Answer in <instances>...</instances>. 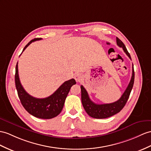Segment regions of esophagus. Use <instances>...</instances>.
I'll use <instances>...</instances> for the list:
<instances>
[{
  "instance_id": "1",
  "label": "esophagus",
  "mask_w": 151,
  "mask_h": 151,
  "mask_svg": "<svg viewBox=\"0 0 151 151\" xmlns=\"http://www.w3.org/2000/svg\"><path fill=\"white\" fill-rule=\"evenodd\" d=\"M74 79L77 82H80L83 80V76L81 73H76L74 76Z\"/></svg>"
}]
</instances>
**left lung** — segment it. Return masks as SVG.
Segmentation results:
<instances>
[{
	"mask_svg": "<svg viewBox=\"0 0 151 151\" xmlns=\"http://www.w3.org/2000/svg\"><path fill=\"white\" fill-rule=\"evenodd\" d=\"M116 44L120 47L122 48L124 51L127 55L128 57L131 60V58L129 53L126 49V46L121 40L116 37ZM134 81V72L133 65V72H132V77L129 83L118 101L114 102L113 103L109 104H97L94 103L93 102L90 100L89 95L88 94L86 89L83 86H81V101L83 107L85 109L88 115L92 118L95 119H106L108 117L111 116L115 114L120 112L122 108L126 105V102L129 97L131 91L133 88Z\"/></svg>",
	"mask_w": 151,
	"mask_h": 151,
	"instance_id": "left-lung-1",
	"label": "left lung"
}]
</instances>
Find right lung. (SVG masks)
<instances>
[{
  "label": "right lung",
  "instance_id": "add662e5",
  "mask_svg": "<svg viewBox=\"0 0 151 151\" xmlns=\"http://www.w3.org/2000/svg\"><path fill=\"white\" fill-rule=\"evenodd\" d=\"M41 39L35 38L32 40L25 45L23 51L32 42ZM14 79L18 97L24 108L31 115L43 119H52L61 113L70 90L73 84H76L75 79H71L62 84L58 89L49 97L43 99L35 98L27 93L22 86L18 76V62L16 65Z\"/></svg>",
  "mask_w": 151,
  "mask_h": 151
}]
</instances>
